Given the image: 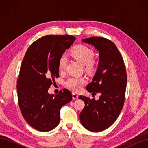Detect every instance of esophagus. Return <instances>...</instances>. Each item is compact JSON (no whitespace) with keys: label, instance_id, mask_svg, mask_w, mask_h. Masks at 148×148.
I'll list each match as a JSON object with an SVG mask.
<instances>
[{"label":"esophagus","instance_id":"obj_1","mask_svg":"<svg viewBox=\"0 0 148 148\" xmlns=\"http://www.w3.org/2000/svg\"><path fill=\"white\" fill-rule=\"evenodd\" d=\"M72 97H73V99H77L78 97V96L77 95H76L75 93H72Z\"/></svg>","mask_w":148,"mask_h":148}]
</instances>
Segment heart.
Returning <instances> with one entry per match:
<instances>
[{
  "label": "heart",
  "instance_id": "1",
  "mask_svg": "<svg viewBox=\"0 0 148 148\" xmlns=\"http://www.w3.org/2000/svg\"><path fill=\"white\" fill-rule=\"evenodd\" d=\"M71 54L80 63L85 65V68L88 71H92L95 69L96 62L92 59L94 52L88 47L79 44L71 51ZM67 60L68 59L66 55L64 54L60 57L59 62V69L60 71H63L65 69ZM86 83V79L83 77H72L67 79L65 82L66 86L75 92L79 91L82 86Z\"/></svg>",
  "mask_w": 148,
  "mask_h": 148
}]
</instances>
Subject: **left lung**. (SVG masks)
I'll use <instances>...</instances> for the list:
<instances>
[{"label": "left lung", "instance_id": "left-lung-1", "mask_svg": "<svg viewBox=\"0 0 148 148\" xmlns=\"http://www.w3.org/2000/svg\"><path fill=\"white\" fill-rule=\"evenodd\" d=\"M82 41L91 44L99 52L96 72L86 89L92 92L93 97L99 92L101 96L97 101L79 96L85 104L79 119L85 128L98 132L110 127L123 108L127 72L122 56L112 41L102 37H91Z\"/></svg>", "mask_w": 148, "mask_h": 148}]
</instances>
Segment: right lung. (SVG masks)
Segmentation results:
<instances>
[{"label": "right lung", "mask_w": 148, "mask_h": 148, "mask_svg": "<svg viewBox=\"0 0 148 148\" xmlns=\"http://www.w3.org/2000/svg\"><path fill=\"white\" fill-rule=\"evenodd\" d=\"M75 39L71 35L45 36L31 44L22 61L16 86L19 107L25 120L38 131L54 129L62 107L72 99L68 89L56 96L48 89L59 77L60 57Z\"/></svg>", "instance_id": "1"}]
</instances>
